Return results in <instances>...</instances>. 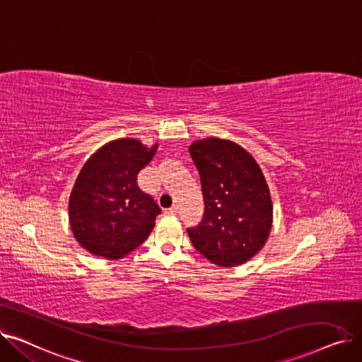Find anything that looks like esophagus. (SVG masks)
Returning <instances> with one entry per match:
<instances>
[{"label":"esophagus","instance_id":"esophagus-1","mask_svg":"<svg viewBox=\"0 0 362 362\" xmlns=\"http://www.w3.org/2000/svg\"><path fill=\"white\" fill-rule=\"evenodd\" d=\"M164 213L167 214V216H176L177 214V206H170V208H165L164 210Z\"/></svg>","mask_w":362,"mask_h":362}]
</instances>
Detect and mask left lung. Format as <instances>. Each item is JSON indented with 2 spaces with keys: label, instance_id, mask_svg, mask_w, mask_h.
I'll return each instance as SVG.
<instances>
[{
  "label": "left lung",
  "instance_id": "left-lung-1",
  "mask_svg": "<svg viewBox=\"0 0 362 362\" xmlns=\"http://www.w3.org/2000/svg\"><path fill=\"white\" fill-rule=\"evenodd\" d=\"M205 202L202 221L187 229L199 254L235 267L258 254L273 224L270 189L248 151L236 142L206 138L189 146Z\"/></svg>",
  "mask_w": 362,
  "mask_h": 362
}]
</instances>
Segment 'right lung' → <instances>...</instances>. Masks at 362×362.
Segmentation results:
<instances>
[{"mask_svg": "<svg viewBox=\"0 0 362 362\" xmlns=\"http://www.w3.org/2000/svg\"><path fill=\"white\" fill-rule=\"evenodd\" d=\"M158 144L122 138L88 158L69 199L71 232L92 255L120 259L149 236L161 208L138 186V173Z\"/></svg>", "mask_w": 362, "mask_h": 362, "instance_id": "obj_1", "label": "right lung"}]
</instances>
